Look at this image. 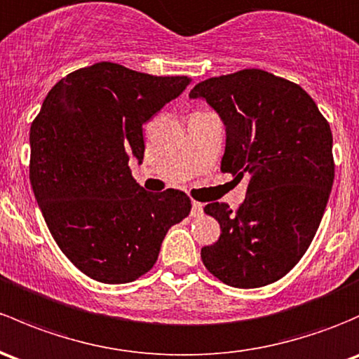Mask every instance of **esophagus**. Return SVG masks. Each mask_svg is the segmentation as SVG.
<instances>
[{
  "instance_id": "34e87169",
  "label": "esophagus",
  "mask_w": 359,
  "mask_h": 359,
  "mask_svg": "<svg viewBox=\"0 0 359 359\" xmlns=\"http://www.w3.org/2000/svg\"><path fill=\"white\" fill-rule=\"evenodd\" d=\"M192 217H201L203 215V205L198 201H192V210H191Z\"/></svg>"
}]
</instances>
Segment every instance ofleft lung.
Here are the masks:
<instances>
[{"instance_id":"obj_1","label":"left lung","mask_w":359,"mask_h":359,"mask_svg":"<svg viewBox=\"0 0 359 359\" xmlns=\"http://www.w3.org/2000/svg\"><path fill=\"white\" fill-rule=\"evenodd\" d=\"M189 97H203L224 122L222 172L248 179L236 213L225 203L205 206L222 233L201 249L203 263L230 287L277 282L303 258L329 201V122L301 86L259 69L206 79Z\"/></svg>"}]
</instances>
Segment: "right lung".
I'll list each match as a JSON object with an SVG mask.
<instances>
[{
	"label": "right lung",
	"mask_w": 359,
	"mask_h": 359,
	"mask_svg": "<svg viewBox=\"0 0 359 359\" xmlns=\"http://www.w3.org/2000/svg\"><path fill=\"white\" fill-rule=\"evenodd\" d=\"M191 84L101 62L56 82L30 126L29 177L53 239L82 273L127 284L153 269L186 192H148L129 160L144 158L142 123Z\"/></svg>",
	"instance_id": "1"
}]
</instances>
